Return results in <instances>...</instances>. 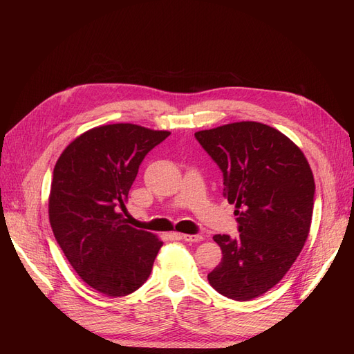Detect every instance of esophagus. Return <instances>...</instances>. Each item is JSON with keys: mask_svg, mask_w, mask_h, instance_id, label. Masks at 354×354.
<instances>
[{"mask_svg": "<svg viewBox=\"0 0 354 354\" xmlns=\"http://www.w3.org/2000/svg\"><path fill=\"white\" fill-rule=\"evenodd\" d=\"M180 239H183V241L190 242V243H195V242H201V241H202V236H201V234H186V233H181V234H180Z\"/></svg>", "mask_w": 354, "mask_h": 354, "instance_id": "1", "label": "esophagus"}]
</instances>
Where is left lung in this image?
I'll return each mask as SVG.
<instances>
[{"mask_svg":"<svg viewBox=\"0 0 354 354\" xmlns=\"http://www.w3.org/2000/svg\"><path fill=\"white\" fill-rule=\"evenodd\" d=\"M223 171L239 234H216L223 259L208 274L221 295L248 301L279 283L307 241L315 178L304 153L276 128L242 121L195 133Z\"/></svg>","mask_w":354,"mask_h":354,"instance_id":"left-lung-1","label":"left lung"}]
</instances>
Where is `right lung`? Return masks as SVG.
Wrapping results in <instances>:
<instances>
[{
  "label": "right lung",
  "mask_w": 354,
  "mask_h": 354,
  "mask_svg": "<svg viewBox=\"0 0 354 354\" xmlns=\"http://www.w3.org/2000/svg\"><path fill=\"white\" fill-rule=\"evenodd\" d=\"M169 134L136 124L94 127L57 159L48 198L51 229L73 270L100 294H131L152 272L162 241L128 226L118 209H125L145 156Z\"/></svg>",
  "instance_id": "1"
}]
</instances>
